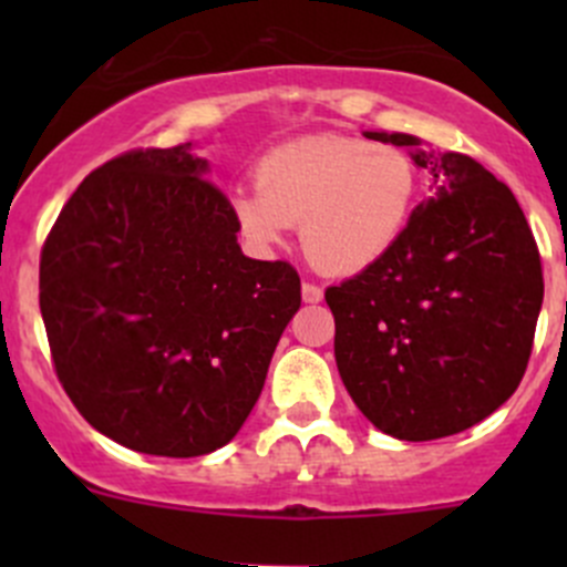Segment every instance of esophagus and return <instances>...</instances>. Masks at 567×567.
Returning <instances> with one entry per match:
<instances>
[{"instance_id": "obj_1", "label": "esophagus", "mask_w": 567, "mask_h": 567, "mask_svg": "<svg viewBox=\"0 0 567 567\" xmlns=\"http://www.w3.org/2000/svg\"><path fill=\"white\" fill-rule=\"evenodd\" d=\"M301 299H305L307 305H318V301L323 299V288L316 282H305L301 285Z\"/></svg>"}]
</instances>
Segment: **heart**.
Here are the masks:
<instances>
[{
  "label": "heart",
  "instance_id": "obj_1",
  "mask_svg": "<svg viewBox=\"0 0 567 567\" xmlns=\"http://www.w3.org/2000/svg\"><path fill=\"white\" fill-rule=\"evenodd\" d=\"M257 186L230 197L238 230L257 247L301 225V249L320 271L362 274L398 247L420 199V167L390 142L310 134L260 156Z\"/></svg>",
  "mask_w": 567,
  "mask_h": 567
}]
</instances>
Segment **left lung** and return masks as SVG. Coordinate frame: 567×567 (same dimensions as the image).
Masks as SVG:
<instances>
[{
  "label": "left lung",
  "instance_id": "8db88e82",
  "mask_svg": "<svg viewBox=\"0 0 567 567\" xmlns=\"http://www.w3.org/2000/svg\"><path fill=\"white\" fill-rule=\"evenodd\" d=\"M411 147L436 183L390 255L326 288L334 359L353 403L403 442L453 436L494 414L527 370L543 305L540 251L511 188L463 153Z\"/></svg>",
  "mask_w": 567,
  "mask_h": 567
}]
</instances>
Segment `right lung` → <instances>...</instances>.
I'll return each instance as SVG.
<instances>
[{
	"instance_id": "right-lung-1",
	"label": "right lung",
	"mask_w": 567,
	"mask_h": 567,
	"mask_svg": "<svg viewBox=\"0 0 567 567\" xmlns=\"http://www.w3.org/2000/svg\"><path fill=\"white\" fill-rule=\"evenodd\" d=\"M192 142L90 173L40 251L51 362L79 414L145 455L225 447L301 307L285 260L238 247L230 199Z\"/></svg>"
}]
</instances>
